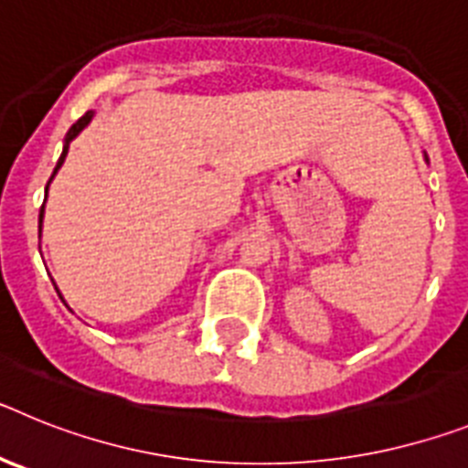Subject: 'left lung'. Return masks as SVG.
Here are the masks:
<instances>
[{"label":"left lung","mask_w":468,"mask_h":468,"mask_svg":"<svg viewBox=\"0 0 468 468\" xmlns=\"http://www.w3.org/2000/svg\"><path fill=\"white\" fill-rule=\"evenodd\" d=\"M424 159H427V154H424ZM427 161H429V159H427Z\"/></svg>","instance_id":"1"}]
</instances>
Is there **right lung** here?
Masks as SVG:
<instances>
[{
	"mask_svg": "<svg viewBox=\"0 0 468 468\" xmlns=\"http://www.w3.org/2000/svg\"><path fill=\"white\" fill-rule=\"evenodd\" d=\"M90 119H93V112H86L84 117L80 119V122H77V123H72V128H69V131H68V135H65V147H63V154H60V159H58L56 168H53V176H56V173H58V168L63 166L65 156H68V147H69V143H72V140L77 138V135H80L81 131H84L86 126H89V122H90ZM53 176H51V180H53ZM51 180H48V183H51ZM47 192H48V185H47ZM41 218H44V206H41V210H39V234H41Z\"/></svg>",
	"mask_w": 468,
	"mask_h": 468,
	"instance_id": "right-lung-1",
	"label": "right lung"
}]
</instances>
